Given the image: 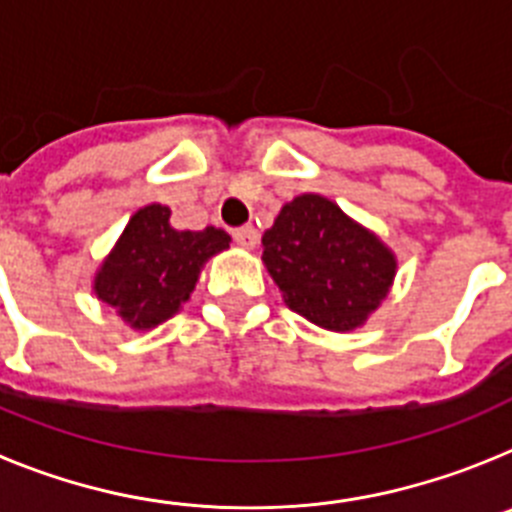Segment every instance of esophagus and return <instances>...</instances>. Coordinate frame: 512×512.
Segmentation results:
<instances>
[{"label": "esophagus", "mask_w": 512, "mask_h": 512, "mask_svg": "<svg viewBox=\"0 0 512 512\" xmlns=\"http://www.w3.org/2000/svg\"><path fill=\"white\" fill-rule=\"evenodd\" d=\"M233 241L238 243L241 248H256L259 243V230L253 228V225H243V228L233 230Z\"/></svg>", "instance_id": "obj_1"}]
</instances>
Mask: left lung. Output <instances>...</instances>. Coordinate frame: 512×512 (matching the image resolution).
Here are the masks:
<instances>
[{
    "instance_id": "8db88e82",
    "label": "left lung",
    "mask_w": 512,
    "mask_h": 512,
    "mask_svg": "<svg viewBox=\"0 0 512 512\" xmlns=\"http://www.w3.org/2000/svg\"><path fill=\"white\" fill-rule=\"evenodd\" d=\"M261 243V259L284 302L328 330L359 328L384 300L397 269L377 235L320 194L284 205Z\"/></svg>"
}]
</instances>
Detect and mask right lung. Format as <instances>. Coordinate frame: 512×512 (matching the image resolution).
I'll list each match as a JSON object with an SVG mask.
<instances>
[{"mask_svg": "<svg viewBox=\"0 0 512 512\" xmlns=\"http://www.w3.org/2000/svg\"><path fill=\"white\" fill-rule=\"evenodd\" d=\"M169 217L164 205L135 212L94 279L99 300L117 307L130 328L169 320L192 295L202 264L230 246L225 230H174Z\"/></svg>", "mask_w": 512, "mask_h": 512, "instance_id": "1", "label": "right lung"}]
</instances>
